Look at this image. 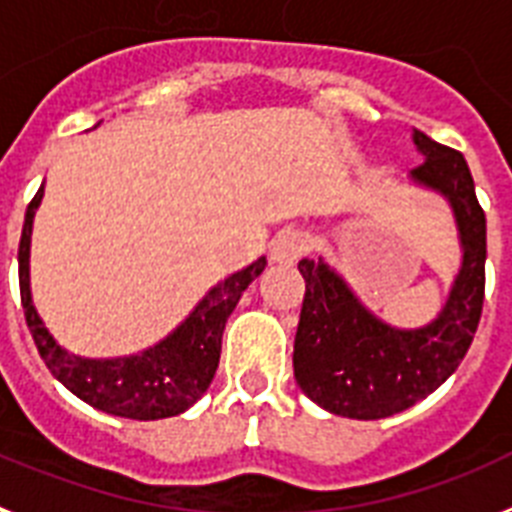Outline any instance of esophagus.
I'll use <instances>...</instances> for the list:
<instances>
[{
  "label": "esophagus",
  "mask_w": 512,
  "mask_h": 512,
  "mask_svg": "<svg viewBox=\"0 0 512 512\" xmlns=\"http://www.w3.org/2000/svg\"><path fill=\"white\" fill-rule=\"evenodd\" d=\"M308 251V235L298 230H287L280 232L274 238L272 248H269V256H272L274 264H295L301 259L303 253Z\"/></svg>",
  "instance_id": "esophagus-1"
}]
</instances>
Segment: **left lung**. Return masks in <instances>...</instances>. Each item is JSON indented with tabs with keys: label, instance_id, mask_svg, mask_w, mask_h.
Listing matches in <instances>:
<instances>
[{
	"label": "left lung",
	"instance_id": "left-lung-1",
	"mask_svg": "<svg viewBox=\"0 0 512 512\" xmlns=\"http://www.w3.org/2000/svg\"><path fill=\"white\" fill-rule=\"evenodd\" d=\"M424 162L408 180L442 196L458 227L460 266L439 314L424 327H392L363 306L335 266L298 264L306 295L295 332V382L335 416L374 421L405 411L453 377L471 348L484 306L487 219L463 154L413 130Z\"/></svg>",
	"mask_w": 512,
	"mask_h": 512
}]
</instances>
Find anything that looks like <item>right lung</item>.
Masks as SVG:
<instances>
[{
    "label": "right lung",
    "instance_id": "add662e5",
    "mask_svg": "<svg viewBox=\"0 0 512 512\" xmlns=\"http://www.w3.org/2000/svg\"><path fill=\"white\" fill-rule=\"evenodd\" d=\"M41 198L44 185L38 188L25 211L18 264L25 322L49 371L75 398L109 416L156 421L188 411L209 390L219 366L227 319L238 306L240 295L246 293V287L264 272V256L217 282L170 335L149 348L117 358L78 356L54 340L31 298V235Z\"/></svg>",
    "mask_w": 512,
    "mask_h": 512
}]
</instances>
